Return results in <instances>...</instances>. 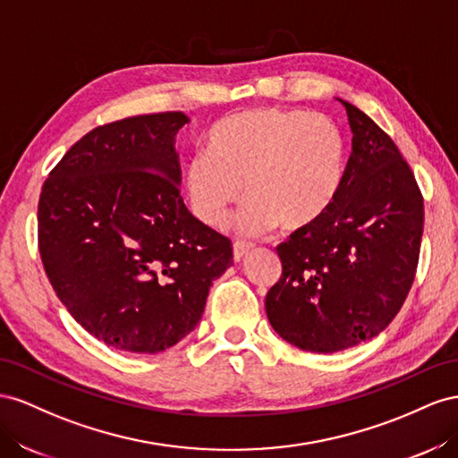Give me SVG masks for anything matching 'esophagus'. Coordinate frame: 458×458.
<instances>
[{
    "mask_svg": "<svg viewBox=\"0 0 458 458\" xmlns=\"http://www.w3.org/2000/svg\"><path fill=\"white\" fill-rule=\"evenodd\" d=\"M251 251V243H245V242H236L233 243V260L240 263V260Z\"/></svg>",
    "mask_w": 458,
    "mask_h": 458,
    "instance_id": "obj_1",
    "label": "esophagus"
}]
</instances>
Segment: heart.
<instances>
[{
    "instance_id": "1",
    "label": "heart",
    "mask_w": 458,
    "mask_h": 458,
    "mask_svg": "<svg viewBox=\"0 0 458 458\" xmlns=\"http://www.w3.org/2000/svg\"><path fill=\"white\" fill-rule=\"evenodd\" d=\"M345 174L347 141L328 116L251 107L213 124L207 151L184 166V186L191 211L211 228L245 191L233 226L257 236L278 222L285 232L315 226L334 207Z\"/></svg>"
}]
</instances>
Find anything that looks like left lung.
<instances>
[{
    "label": "left lung",
    "instance_id": "obj_1",
    "mask_svg": "<svg viewBox=\"0 0 458 458\" xmlns=\"http://www.w3.org/2000/svg\"><path fill=\"white\" fill-rule=\"evenodd\" d=\"M342 103L352 132L344 188L320 222L276 247L282 276L265 301L276 334L312 352L387 328L411 292L424 232L409 163L369 114Z\"/></svg>",
    "mask_w": 458,
    "mask_h": 458
}]
</instances>
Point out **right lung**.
Here are the masks:
<instances>
[{"mask_svg":"<svg viewBox=\"0 0 458 458\" xmlns=\"http://www.w3.org/2000/svg\"><path fill=\"white\" fill-rule=\"evenodd\" d=\"M180 111L91 130L42 186L38 247L72 318L99 342L159 352L198 326L208 287L233 263L232 242L180 195Z\"/></svg>","mask_w":458,"mask_h":458,"instance_id":"1","label":"right lung"}]
</instances>
